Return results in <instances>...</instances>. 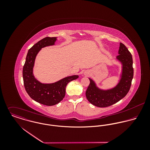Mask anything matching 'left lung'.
Returning <instances> with one entry per match:
<instances>
[{
	"mask_svg": "<svg viewBox=\"0 0 150 150\" xmlns=\"http://www.w3.org/2000/svg\"><path fill=\"white\" fill-rule=\"evenodd\" d=\"M118 55L116 58L122 65L121 79L118 84L107 90L99 88L94 81L89 79L90 84L86 91L88 100L93 105L99 107L111 106L124 98L130 89L133 77V59L126 46L120 43Z\"/></svg>",
	"mask_w": 150,
	"mask_h": 150,
	"instance_id": "obj_1",
	"label": "left lung"
}]
</instances>
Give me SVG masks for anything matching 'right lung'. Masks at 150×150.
<instances>
[{
  "label": "right lung",
  "instance_id": "right-lung-1",
  "mask_svg": "<svg viewBox=\"0 0 150 150\" xmlns=\"http://www.w3.org/2000/svg\"><path fill=\"white\" fill-rule=\"evenodd\" d=\"M57 40L55 37H46L33 45L28 52L22 71L23 85L29 96L39 103L50 106L59 103L64 98L67 84L79 78L78 75H73L51 84H43L35 79L33 69L37 54L42 48L54 45Z\"/></svg>",
  "mask_w": 150,
  "mask_h": 150
}]
</instances>
